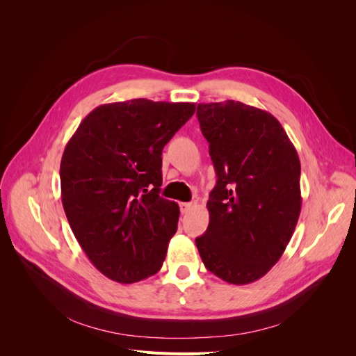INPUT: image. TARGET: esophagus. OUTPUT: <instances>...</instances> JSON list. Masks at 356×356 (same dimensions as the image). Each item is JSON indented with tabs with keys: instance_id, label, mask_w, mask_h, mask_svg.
<instances>
[{
	"instance_id": "34e87169",
	"label": "esophagus",
	"mask_w": 356,
	"mask_h": 356,
	"mask_svg": "<svg viewBox=\"0 0 356 356\" xmlns=\"http://www.w3.org/2000/svg\"><path fill=\"white\" fill-rule=\"evenodd\" d=\"M193 208V203H179V209L182 213H187Z\"/></svg>"
}]
</instances>
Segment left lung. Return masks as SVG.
<instances>
[{"label": "left lung", "mask_w": 356, "mask_h": 356, "mask_svg": "<svg viewBox=\"0 0 356 356\" xmlns=\"http://www.w3.org/2000/svg\"><path fill=\"white\" fill-rule=\"evenodd\" d=\"M197 118L218 179L196 246L222 281L255 282L282 257L300 217L297 149L270 113L239 101L199 104Z\"/></svg>", "instance_id": "obj_1"}]
</instances>
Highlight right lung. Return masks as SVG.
<instances>
[{
	"label": "right lung",
	"instance_id": "add662e5",
	"mask_svg": "<svg viewBox=\"0 0 356 356\" xmlns=\"http://www.w3.org/2000/svg\"><path fill=\"white\" fill-rule=\"evenodd\" d=\"M196 104L131 99L96 106L60 160V195L71 230L111 281L156 275L177 232L179 207L159 196L161 149Z\"/></svg>",
	"mask_w": 356,
	"mask_h": 356
}]
</instances>
